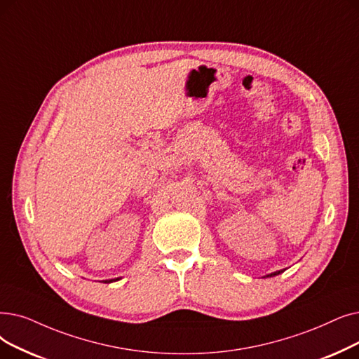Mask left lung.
Listing matches in <instances>:
<instances>
[{"mask_svg": "<svg viewBox=\"0 0 359 359\" xmlns=\"http://www.w3.org/2000/svg\"><path fill=\"white\" fill-rule=\"evenodd\" d=\"M285 270H278V271H274V273H270V274H267V276H264V278L266 277H274V276H278L280 273H283Z\"/></svg>", "mask_w": 359, "mask_h": 359, "instance_id": "1", "label": "left lung"}]
</instances>
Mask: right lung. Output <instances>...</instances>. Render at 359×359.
Instances as JSON below:
<instances>
[{
	"instance_id": "add662e5",
	"label": "right lung",
	"mask_w": 359,
	"mask_h": 359,
	"mask_svg": "<svg viewBox=\"0 0 359 359\" xmlns=\"http://www.w3.org/2000/svg\"><path fill=\"white\" fill-rule=\"evenodd\" d=\"M116 280H118V278H110V280H102L104 283H113V282H116Z\"/></svg>"
}]
</instances>
